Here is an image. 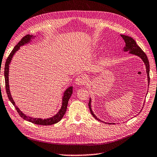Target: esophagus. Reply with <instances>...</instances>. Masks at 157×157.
I'll return each instance as SVG.
<instances>
[{
	"label": "esophagus",
	"instance_id": "34e87169",
	"mask_svg": "<svg viewBox=\"0 0 157 157\" xmlns=\"http://www.w3.org/2000/svg\"><path fill=\"white\" fill-rule=\"evenodd\" d=\"M75 82L76 84L78 85H85L86 83H87V78H86V76H85L84 75H80L76 78Z\"/></svg>",
	"mask_w": 157,
	"mask_h": 157
}]
</instances>
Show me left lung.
<instances>
[{
	"label": "left lung",
	"instance_id": "1",
	"mask_svg": "<svg viewBox=\"0 0 157 157\" xmlns=\"http://www.w3.org/2000/svg\"><path fill=\"white\" fill-rule=\"evenodd\" d=\"M121 36L123 38V40H124V42H125V44H126V46L124 48V52H129L130 53L139 56L140 58L143 60V62H144L146 65V72H147V76H148V81L149 84L150 83V65H149L148 59V57H147L146 53L143 52L141 48L137 45L135 40H133V38L128 36H125V35H121ZM91 99H89L88 105H89V110H90L91 114L93 115V117H94L95 119L101 121L98 118H97L96 116L94 114V113H93L91 108ZM102 122H103V121H102Z\"/></svg>",
	"mask_w": 157,
	"mask_h": 157
}]
</instances>
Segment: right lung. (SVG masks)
Returning a JSON list of instances; mask_svg holds the SVG:
<instances>
[{"label":"right lung","mask_w":157,"mask_h":157,"mask_svg":"<svg viewBox=\"0 0 157 157\" xmlns=\"http://www.w3.org/2000/svg\"><path fill=\"white\" fill-rule=\"evenodd\" d=\"M34 38L33 35H30V34H27L26 36H24L21 38V40L17 43V45H15V47L13 48V49L12 50V52L9 54V56H8L7 60H6V63H5V89H6V92H7V96L9 99V100L11 101L13 105H14L16 110L18 113L19 115L25 121H29V122L33 123L34 124H40V125H52V124H53L55 123H58L61 119H62L63 115L65 114L66 109H67V106H68V100L71 96V95L72 94V87H70L65 91L64 94H63V96L62 99V108H60L59 111L57 113L55 116H53L52 118H49V119H33V118L28 117L26 115H25L23 114L21 112L20 110V109L16 106V105L15 104V102L12 99L11 95L10 94V91H9V63H10L11 59L13 56L16 52V51H17L19 49H20V47L24 45V44L29 43L30 41L31 38Z\"/></svg>","instance_id":"add662e5"}]
</instances>
